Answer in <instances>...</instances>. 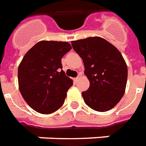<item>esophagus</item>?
Instances as JSON below:
<instances>
[{"label": "esophagus", "instance_id": "obj_1", "mask_svg": "<svg viewBox=\"0 0 146 146\" xmlns=\"http://www.w3.org/2000/svg\"><path fill=\"white\" fill-rule=\"evenodd\" d=\"M80 78H81V76L79 75V76H77V77H75V78H74V81H77L79 79H80Z\"/></svg>", "mask_w": 146, "mask_h": 146}]
</instances>
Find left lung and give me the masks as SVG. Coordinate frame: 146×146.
<instances>
[{
  "instance_id": "left-lung-1",
  "label": "left lung",
  "mask_w": 146,
  "mask_h": 146,
  "mask_svg": "<svg viewBox=\"0 0 146 146\" xmlns=\"http://www.w3.org/2000/svg\"><path fill=\"white\" fill-rule=\"evenodd\" d=\"M73 49L84 62L90 88L82 92L86 105L94 110L106 112L123 97L127 83V65L114 45L100 36L73 40Z\"/></svg>"
}]
</instances>
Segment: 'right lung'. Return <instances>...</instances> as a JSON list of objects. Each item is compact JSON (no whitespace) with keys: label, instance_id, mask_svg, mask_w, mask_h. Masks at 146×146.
<instances>
[{"label":"right lung","instance_id":"1","mask_svg":"<svg viewBox=\"0 0 146 146\" xmlns=\"http://www.w3.org/2000/svg\"><path fill=\"white\" fill-rule=\"evenodd\" d=\"M71 48L66 41L40 40L21 61L19 90L24 100L37 113L50 114L63 106L73 80L61 69V58Z\"/></svg>","mask_w":146,"mask_h":146}]
</instances>
